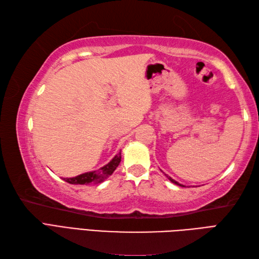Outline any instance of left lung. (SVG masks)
<instances>
[{
  "label": "left lung",
  "instance_id": "obj_1",
  "mask_svg": "<svg viewBox=\"0 0 259 259\" xmlns=\"http://www.w3.org/2000/svg\"><path fill=\"white\" fill-rule=\"evenodd\" d=\"M165 175H166V174H165ZM166 177H167V178H168V180H169V181H170L171 183H174V184H176V185H178V186H183V187H184V185H182V184H180V183H177L176 181H174V180H173V178H171V177H169L168 175H166Z\"/></svg>",
  "mask_w": 259,
  "mask_h": 259
}]
</instances>
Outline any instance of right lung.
<instances>
[{"instance_id": "1", "label": "right lung", "mask_w": 259, "mask_h": 259, "mask_svg": "<svg viewBox=\"0 0 259 259\" xmlns=\"http://www.w3.org/2000/svg\"><path fill=\"white\" fill-rule=\"evenodd\" d=\"M120 158H122V156H120L119 152L117 155H115L114 158L110 163L103 166L99 170H92L88 171V173L77 175L75 177L64 178V181L70 184H74V185H90V184L102 183L104 182L108 176H111L113 174V171L116 169L120 162Z\"/></svg>"}]
</instances>
